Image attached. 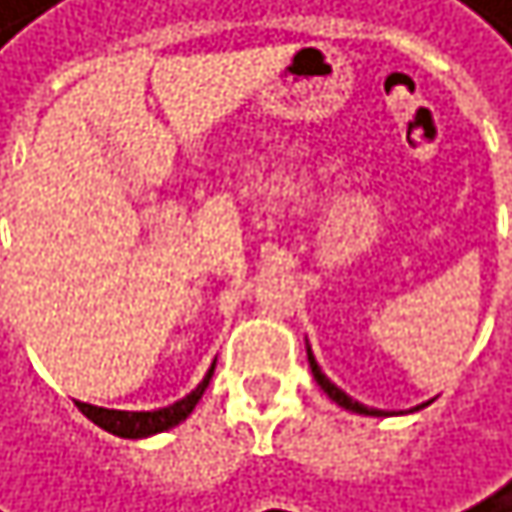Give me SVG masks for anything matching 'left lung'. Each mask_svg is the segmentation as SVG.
Returning <instances> with one entry per match:
<instances>
[{
	"label": "left lung",
	"mask_w": 512,
	"mask_h": 512,
	"mask_svg": "<svg viewBox=\"0 0 512 512\" xmlns=\"http://www.w3.org/2000/svg\"><path fill=\"white\" fill-rule=\"evenodd\" d=\"M308 348V363H311V372H314V381L323 388V394L332 400V403H339L342 409H348V412H357V415H375V418H385V415H391V412H385V409H369V406H363V403H357L354 397H348L339 385H332V381L323 375V369L317 366V360H314V354H311V345H305ZM427 403H421V406H415V409H424ZM412 409V412H415Z\"/></svg>",
	"instance_id": "1"
}]
</instances>
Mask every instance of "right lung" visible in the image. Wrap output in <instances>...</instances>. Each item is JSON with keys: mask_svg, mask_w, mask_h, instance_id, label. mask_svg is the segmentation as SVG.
<instances>
[{"mask_svg": "<svg viewBox=\"0 0 512 512\" xmlns=\"http://www.w3.org/2000/svg\"><path fill=\"white\" fill-rule=\"evenodd\" d=\"M213 369H216V360L210 363L207 375L201 378V385L186 394L183 400H176L173 406H164V409H152V412H124V409H103V406H91V403H79V409L103 430L115 433L121 440H143V437H152V433H164L170 427H176L180 421H186L192 415V409L198 406V400L204 397L210 378H213Z\"/></svg>", "mask_w": 512, "mask_h": 512, "instance_id": "right-lung-1", "label": "right lung"}]
</instances>
